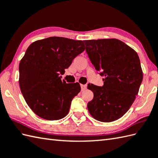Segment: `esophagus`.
Listing matches in <instances>:
<instances>
[{
	"mask_svg": "<svg viewBox=\"0 0 158 158\" xmlns=\"http://www.w3.org/2000/svg\"><path fill=\"white\" fill-rule=\"evenodd\" d=\"M81 90H85L87 88V85L81 84Z\"/></svg>",
	"mask_w": 158,
	"mask_h": 158,
	"instance_id": "obj_1",
	"label": "esophagus"
}]
</instances>
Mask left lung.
<instances>
[{
	"mask_svg": "<svg viewBox=\"0 0 158 158\" xmlns=\"http://www.w3.org/2000/svg\"><path fill=\"white\" fill-rule=\"evenodd\" d=\"M84 43L90 61L105 77L102 87L88 85L94 93L88 109L96 120L113 122L129 110L138 94L143 77L139 57L132 48L116 39Z\"/></svg>",
	"mask_w": 158,
	"mask_h": 158,
	"instance_id": "1",
	"label": "left lung"
}]
</instances>
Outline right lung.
Masks as SVG:
<instances>
[{
    "label": "right lung",
    "instance_id": "right-lung-1",
    "mask_svg": "<svg viewBox=\"0 0 158 158\" xmlns=\"http://www.w3.org/2000/svg\"><path fill=\"white\" fill-rule=\"evenodd\" d=\"M84 50L82 41L59 36L38 40L28 47L19 62V84L26 103L36 115L51 121L67 115L81 86L78 82L62 81L60 74Z\"/></svg>",
    "mask_w": 158,
    "mask_h": 158
}]
</instances>
